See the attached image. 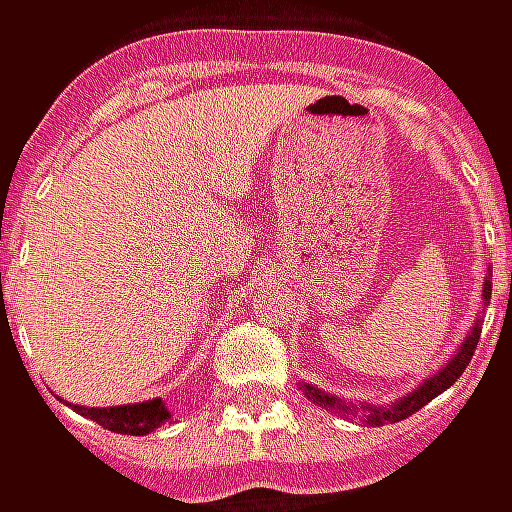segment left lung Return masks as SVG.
I'll return each instance as SVG.
<instances>
[{"label": "left lung", "mask_w": 512, "mask_h": 512, "mask_svg": "<svg viewBox=\"0 0 512 512\" xmlns=\"http://www.w3.org/2000/svg\"><path fill=\"white\" fill-rule=\"evenodd\" d=\"M490 294H493V268H487L484 291H481L484 305L490 302ZM481 322H484V317H475L473 325H470V331H467V337H464V343L452 351V357H449L447 363L435 371L432 377H426L421 386H415L409 395L397 397L395 403H389V406L351 403V400H343V397L331 395V392H325V389H317L314 383H299V386L305 389V395L311 397L314 403H320L322 409H328V412H340V415H360V421L371 423V426H383V423L403 421V418H409L412 412H418L421 406H426L429 400H435V397L441 395V392H447L449 386H452V383H455V380L464 374V369L470 366V357H473L475 345H478V337H481Z\"/></svg>", "instance_id": "left-lung-1"}]
</instances>
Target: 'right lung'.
Here are the masks:
<instances>
[{
    "instance_id": "obj_1",
    "label": "right lung",
    "mask_w": 512,
    "mask_h": 512,
    "mask_svg": "<svg viewBox=\"0 0 512 512\" xmlns=\"http://www.w3.org/2000/svg\"><path fill=\"white\" fill-rule=\"evenodd\" d=\"M71 409L117 435H149L169 418L167 403L161 397L143 403H123V406H71Z\"/></svg>"
}]
</instances>
